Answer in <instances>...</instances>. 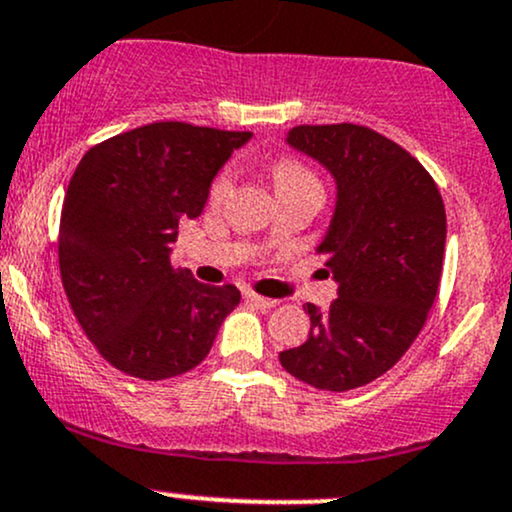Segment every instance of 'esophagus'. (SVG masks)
<instances>
[{
    "mask_svg": "<svg viewBox=\"0 0 512 512\" xmlns=\"http://www.w3.org/2000/svg\"><path fill=\"white\" fill-rule=\"evenodd\" d=\"M245 301H247V303H252V306L262 308V311H265V308H274V306H277V301H274V299H267V296L255 294V291H247V294H245Z\"/></svg>",
    "mask_w": 512,
    "mask_h": 512,
    "instance_id": "esophagus-1",
    "label": "esophagus"
}]
</instances>
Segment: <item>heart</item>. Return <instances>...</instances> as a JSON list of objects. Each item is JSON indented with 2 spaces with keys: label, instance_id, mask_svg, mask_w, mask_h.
Segmentation results:
<instances>
[{
  "label": "heart",
  "instance_id": "1",
  "mask_svg": "<svg viewBox=\"0 0 512 512\" xmlns=\"http://www.w3.org/2000/svg\"><path fill=\"white\" fill-rule=\"evenodd\" d=\"M233 177H235V174H233V170H230V167H223V170H218L216 177L211 179L209 199L211 201L226 199L230 187H233ZM272 179H274V187H277V194L299 192V189H320L318 177L313 174L311 167H306L301 160H296V157H289V155L274 160Z\"/></svg>",
  "mask_w": 512,
  "mask_h": 512
}]
</instances>
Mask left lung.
Instances as JSON below:
<instances>
[{"instance_id":"left-lung-1","label":"left lung","mask_w":512,"mask_h":512,"mask_svg":"<svg viewBox=\"0 0 512 512\" xmlns=\"http://www.w3.org/2000/svg\"><path fill=\"white\" fill-rule=\"evenodd\" d=\"M286 140L338 182L318 252L340 289L328 311L303 306L311 333L279 362L313 389L350 391L389 372L423 330L440 289L445 204L430 172L372 128L303 123Z\"/></svg>"}]
</instances>
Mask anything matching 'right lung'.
I'll return each mask as SVG.
<instances>
[{"instance_id": "add662e5", "label": "right lung", "mask_w": 512, "mask_h": 512, "mask_svg": "<svg viewBox=\"0 0 512 512\" xmlns=\"http://www.w3.org/2000/svg\"><path fill=\"white\" fill-rule=\"evenodd\" d=\"M247 131L155 121L89 148L60 213L58 260L67 301L97 352L143 381L179 376L209 355L240 303L233 284H201L174 267L184 216Z\"/></svg>"}]
</instances>
